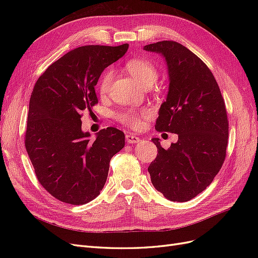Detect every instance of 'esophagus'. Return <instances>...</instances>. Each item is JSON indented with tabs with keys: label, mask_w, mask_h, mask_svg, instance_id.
<instances>
[{
	"label": "esophagus",
	"mask_w": 258,
	"mask_h": 258,
	"mask_svg": "<svg viewBox=\"0 0 258 258\" xmlns=\"http://www.w3.org/2000/svg\"><path fill=\"white\" fill-rule=\"evenodd\" d=\"M126 141L128 143H132V144H136V143H139L140 141H141V139H140L139 137H137L136 135L134 134H129L126 136Z\"/></svg>",
	"instance_id": "34e87169"
}]
</instances>
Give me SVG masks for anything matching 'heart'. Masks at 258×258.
I'll return each instance as SVG.
<instances>
[{
    "label": "heart",
    "instance_id": "1",
    "mask_svg": "<svg viewBox=\"0 0 258 258\" xmlns=\"http://www.w3.org/2000/svg\"><path fill=\"white\" fill-rule=\"evenodd\" d=\"M124 68H126L127 72L134 76L137 82L144 86V87H151L157 81V69L151 61L146 59H131L127 62ZM113 75L114 73L112 70H106L101 75L98 83V90L102 96L106 95L110 90ZM151 114L152 112L148 108H131V110H126L117 114V119L132 128H139L142 124L143 120L147 118L148 116H151Z\"/></svg>",
    "mask_w": 258,
    "mask_h": 258
}]
</instances>
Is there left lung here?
<instances>
[{
    "label": "left lung",
    "instance_id": "obj_1",
    "mask_svg": "<svg viewBox=\"0 0 258 258\" xmlns=\"http://www.w3.org/2000/svg\"><path fill=\"white\" fill-rule=\"evenodd\" d=\"M144 50L165 58L169 89L160 105L156 130L178 136L148 167L154 187L168 200L185 202L212 183L221 170L228 143L224 99L212 72L196 54L173 41L146 45Z\"/></svg>",
    "mask_w": 258,
    "mask_h": 258
}]
</instances>
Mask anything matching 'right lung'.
<instances>
[{
  "label": "right lung",
  "instance_id": "obj_1",
  "mask_svg": "<svg viewBox=\"0 0 258 258\" xmlns=\"http://www.w3.org/2000/svg\"><path fill=\"white\" fill-rule=\"evenodd\" d=\"M129 45L82 46L66 53L40 76L30 98L26 148L38 182L66 204H88L106 182L110 161L124 146V135L108 127L95 141L82 130V112L98 103L101 73Z\"/></svg>",
  "mask_w": 258,
  "mask_h": 258
}]
</instances>
